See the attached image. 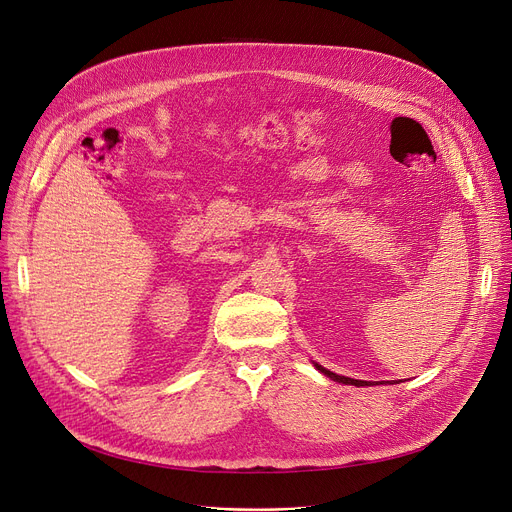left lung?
<instances>
[{
    "instance_id": "1",
    "label": "left lung",
    "mask_w": 512,
    "mask_h": 512,
    "mask_svg": "<svg viewBox=\"0 0 512 512\" xmlns=\"http://www.w3.org/2000/svg\"><path fill=\"white\" fill-rule=\"evenodd\" d=\"M324 375H328L330 379H334V381H338V383H346V385H357V387H361V385H373L371 381H361V379H350V377H344V375H336V373H332V371H328V369H324L322 365H316Z\"/></svg>"
}]
</instances>
